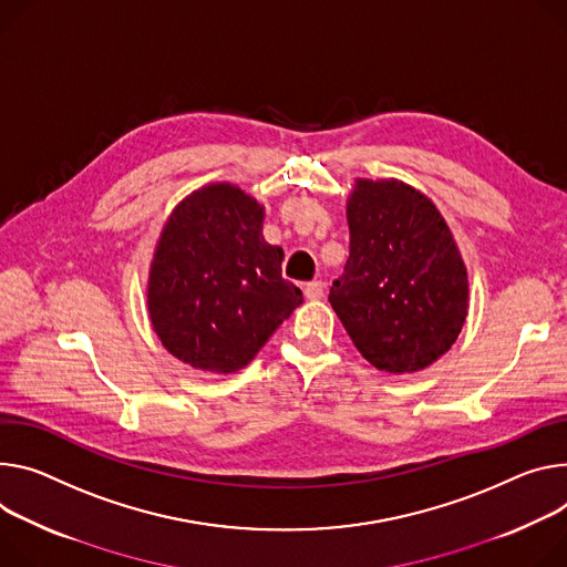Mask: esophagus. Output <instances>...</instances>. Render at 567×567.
<instances>
[{
  "instance_id": "esophagus-1",
  "label": "esophagus",
  "mask_w": 567,
  "mask_h": 567,
  "mask_svg": "<svg viewBox=\"0 0 567 567\" xmlns=\"http://www.w3.org/2000/svg\"><path fill=\"white\" fill-rule=\"evenodd\" d=\"M323 291H326V285H323L321 280H312V282H307V285H305V296L310 298V300H319V298H323Z\"/></svg>"
}]
</instances>
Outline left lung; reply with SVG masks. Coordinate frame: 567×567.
Wrapping results in <instances>:
<instances>
[{"label": "left lung", "mask_w": 567, "mask_h": 567, "mask_svg": "<svg viewBox=\"0 0 567 567\" xmlns=\"http://www.w3.org/2000/svg\"><path fill=\"white\" fill-rule=\"evenodd\" d=\"M346 215L350 255L330 287L332 310L375 369H427L468 315V274L445 219L395 178H357Z\"/></svg>", "instance_id": "8db88e82"}]
</instances>
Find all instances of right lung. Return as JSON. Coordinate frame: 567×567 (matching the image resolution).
<instances>
[{
    "instance_id": "obj_1",
    "label": "right lung",
    "mask_w": 567,
    "mask_h": 567,
    "mask_svg": "<svg viewBox=\"0 0 567 567\" xmlns=\"http://www.w3.org/2000/svg\"><path fill=\"white\" fill-rule=\"evenodd\" d=\"M262 221V205L230 183L192 192L167 219L146 302L153 330L181 362L235 373L302 302Z\"/></svg>"
}]
</instances>
